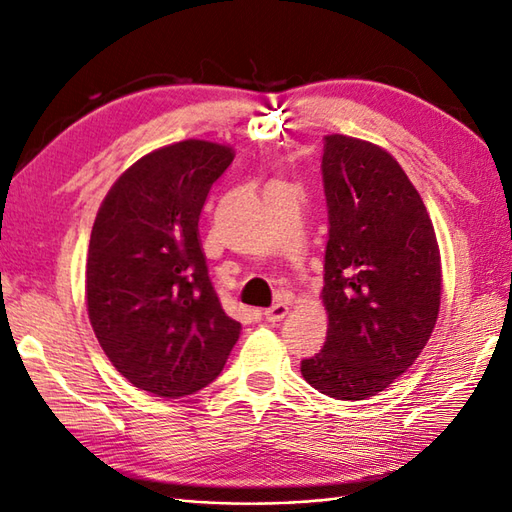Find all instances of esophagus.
I'll use <instances>...</instances> for the list:
<instances>
[{"label": "esophagus", "mask_w": 512, "mask_h": 512, "mask_svg": "<svg viewBox=\"0 0 512 512\" xmlns=\"http://www.w3.org/2000/svg\"><path fill=\"white\" fill-rule=\"evenodd\" d=\"M287 313H289V304L287 302H278L274 306H269V309H265V320L267 322H280Z\"/></svg>", "instance_id": "1"}]
</instances>
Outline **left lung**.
<instances>
[{"mask_svg": "<svg viewBox=\"0 0 512 512\" xmlns=\"http://www.w3.org/2000/svg\"><path fill=\"white\" fill-rule=\"evenodd\" d=\"M322 177L328 331L300 370L326 396L363 401L390 388L429 342L440 311V249L418 190L381 146L326 135Z\"/></svg>", "mask_w": 512, "mask_h": 512, "instance_id": "obj_1", "label": "left lung"}]
</instances>
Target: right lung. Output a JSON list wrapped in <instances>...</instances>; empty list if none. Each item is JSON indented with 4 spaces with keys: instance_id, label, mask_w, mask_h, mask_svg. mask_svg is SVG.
I'll return each mask as SVG.
<instances>
[{
    "instance_id": "right-lung-1",
    "label": "right lung",
    "mask_w": 512,
    "mask_h": 512,
    "mask_svg": "<svg viewBox=\"0 0 512 512\" xmlns=\"http://www.w3.org/2000/svg\"><path fill=\"white\" fill-rule=\"evenodd\" d=\"M230 146L184 140L140 157L100 203L85 269L89 322L124 379L162 399L206 388L241 335L223 311L199 241Z\"/></svg>"
}]
</instances>
